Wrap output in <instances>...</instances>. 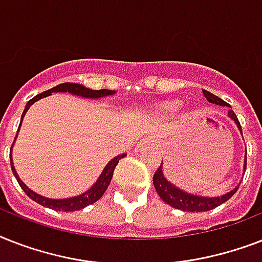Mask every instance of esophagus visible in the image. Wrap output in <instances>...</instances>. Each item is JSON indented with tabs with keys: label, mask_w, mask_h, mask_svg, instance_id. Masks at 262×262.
I'll return each instance as SVG.
<instances>
[{
	"label": "esophagus",
	"mask_w": 262,
	"mask_h": 262,
	"mask_svg": "<svg viewBox=\"0 0 262 262\" xmlns=\"http://www.w3.org/2000/svg\"><path fill=\"white\" fill-rule=\"evenodd\" d=\"M149 145H152V140L151 139H143V140H141V141H140L139 144H137V147H136V149H137V151H141L143 148L149 147Z\"/></svg>",
	"instance_id": "esophagus-1"
}]
</instances>
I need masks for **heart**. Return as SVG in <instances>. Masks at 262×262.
Returning <instances> with one entry per match:
<instances>
[{
	"instance_id": "heart-1",
	"label": "heart",
	"mask_w": 262,
	"mask_h": 262,
	"mask_svg": "<svg viewBox=\"0 0 262 262\" xmlns=\"http://www.w3.org/2000/svg\"><path fill=\"white\" fill-rule=\"evenodd\" d=\"M179 106H181V104L177 102L168 103V104H166V107H164V110L167 111V113H175V111L179 108Z\"/></svg>"
}]
</instances>
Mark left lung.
<instances>
[{"mask_svg": "<svg viewBox=\"0 0 262 262\" xmlns=\"http://www.w3.org/2000/svg\"><path fill=\"white\" fill-rule=\"evenodd\" d=\"M204 96L207 98V100L209 103H215V104H219V106H230L227 102H224L219 96L208 92V91L203 90ZM228 117L236 123V126L239 129V132L242 133V127H241V123L236 118L235 113L232 110L228 111ZM246 160L248 158L245 156V164L244 170H246ZM154 186H155L158 194L160 195V199L163 200L164 203L171 205V207L177 208V209H181V211H187V212H204V211H211L213 208L219 207L223 203H226L227 200H230L232 195L235 194L236 190H238V186H235L232 190H230L228 193L223 195H219V197H203V195L197 194H190L187 191L181 190L179 187H177L175 185H172L170 181L166 179L163 174V162L160 163V167L156 170L155 175H154Z\"/></svg>", "mask_w": 262, "mask_h": 262, "instance_id": "1", "label": "left lung"}]
</instances>
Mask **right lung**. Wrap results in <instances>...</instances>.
I'll use <instances>...</instances> for the list:
<instances>
[{
  "mask_svg": "<svg viewBox=\"0 0 262 262\" xmlns=\"http://www.w3.org/2000/svg\"><path fill=\"white\" fill-rule=\"evenodd\" d=\"M51 92H69V94L77 95V96H83V98H90V99H98V98H103V96H108V95H114L115 91H110V90H90V88H85L81 84H76V83H63L59 84L57 87L51 88L49 91H45L42 94L36 95L35 98H32L31 100H28L27 103L26 108L23 111L21 115V121L24 118V115H26L27 110L30 108L32 104H34L36 100L42 98H46L49 95H51ZM21 126V122L18 125V129ZM17 137V136H16ZM16 140V139H14ZM12 148L13 145L10 147V152H12ZM126 154H122V155L115 156L114 159H111L108 163L106 164V167L103 168L102 174L98 178V181L92 185V186L88 189L85 193L83 194L76 195V197H69V199H47V197H43V195L38 194V193H35L31 189L26 186V183L23 182L21 179L18 178L17 172L14 170L13 167V160H12V154H10V166H12V171H13L14 177L17 179L18 185L21 186V189L26 191V194L30 197L31 200H34L35 203L40 204L43 207L50 208V209H54V211H63V212H73V211H79V209H83L87 205H91V204L96 203L103 194H104V191L108 187L111 182V178H113V174H114V170L117 167V164L122 158H125Z\"/></svg>",
  "mask_w": 262,
  "mask_h": 262,
  "instance_id": "1",
  "label": "right lung"
}]
</instances>
